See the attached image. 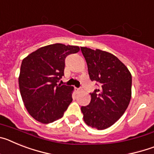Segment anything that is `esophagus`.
I'll return each mask as SVG.
<instances>
[{
	"instance_id": "esophagus-1",
	"label": "esophagus",
	"mask_w": 154,
	"mask_h": 154,
	"mask_svg": "<svg viewBox=\"0 0 154 154\" xmlns=\"http://www.w3.org/2000/svg\"><path fill=\"white\" fill-rule=\"evenodd\" d=\"M75 90L77 92H80V91H82V88H75Z\"/></svg>"
}]
</instances>
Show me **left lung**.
I'll return each instance as SVG.
<instances>
[{"label":"left lung","mask_w":154,"mask_h":154,"mask_svg":"<svg viewBox=\"0 0 154 154\" xmlns=\"http://www.w3.org/2000/svg\"><path fill=\"white\" fill-rule=\"evenodd\" d=\"M89 78L99 88L82 106L85 123L97 130L109 127L123 115L131 99L132 76L126 65L111 53L81 47Z\"/></svg>","instance_id":"obj_1"}]
</instances>
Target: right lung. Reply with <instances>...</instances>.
<instances>
[{"mask_svg": "<svg viewBox=\"0 0 154 154\" xmlns=\"http://www.w3.org/2000/svg\"><path fill=\"white\" fill-rule=\"evenodd\" d=\"M79 46L57 43L38 48L23 59L19 89L28 112L37 121L50 123L60 119L72 101L73 87L58 84L64 75L65 58Z\"/></svg>", "mask_w": 154, "mask_h": 154, "instance_id": "1", "label": "right lung"}]
</instances>
